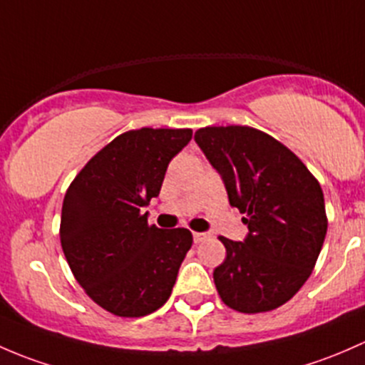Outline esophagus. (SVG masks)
<instances>
[{
  "instance_id": "obj_1",
  "label": "esophagus",
  "mask_w": 365,
  "mask_h": 365,
  "mask_svg": "<svg viewBox=\"0 0 365 365\" xmlns=\"http://www.w3.org/2000/svg\"><path fill=\"white\" fill-rule=\"evenodd\" d=\"M205 239H209V234H205V232H193L195 244L202 242V240H205Z\"/></svg>"
}]
</instances>
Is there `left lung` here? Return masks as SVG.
Masks as SVG:
<instances>
[{"mask_svg": "<svg viewBox=\"0 0 365 365\" xmlns=\"http://www.w3.org/2000/svg\"><path fill=\"white\" fill-rule=\"evenodd\" d=\"M195 140L246 217L247 237H220L227 258L214 269L221 300L265 313L294 297L313 272L327 234L320 182L287 145L251 126H205Z\"/></svg>", "mask_w": 365, "mask_h": 365, "instance_id": "left-lung-1", "label": "left lung"}]
</instances>
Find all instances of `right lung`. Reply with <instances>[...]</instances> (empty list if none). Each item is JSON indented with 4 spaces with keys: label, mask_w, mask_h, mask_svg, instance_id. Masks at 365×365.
Segmentation results:
<instances>
[{
    "label": "right lung",
    "mask_w": 365,
    "mask_h": 365,
    "mask_svg": "<svg viewBox=\"0 0 365 365\" xmlns=\"http://www.w3.org/2000/svg\"><path fill=\"white\" fill-rule=\"evenodd\" d=\"M190 128H140L100 149L66 190L63 253L77 283L108 313L140 318L172 294L193 237L163 230L142 207L160 195L170 160L191 140Z\"/></svg>",
    "instance_id": "obj_1"
}]
</instances>
